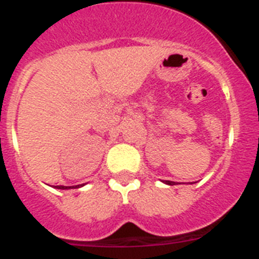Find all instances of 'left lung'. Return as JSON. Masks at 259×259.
<instances>
[{"label":"left lung","instance_id":"left-lung-1","mask_svg":"<svg viewBox=\"0 0 259 259\" xmlns=\"http://www.w3.org/2000/svg\"><path fill=\"white\" fill-rule=\"evenodd\" d=\"M163 183L167 185H176L175 182H170V180H163Z\"/></svg>","mask_w":259,"mask_h":259}]
</instances>
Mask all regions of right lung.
<instances>
[{"label":"right lung","mask_w":259,"mask_h":259,"mask_svg":"<svg viewBox=\"0 0 259 259\" xmlns=\"http://www.w3.org/2000/svg\"><path fill=\"white\" fill-rule=\"evenodd\" d=\"M80 187H83V185H72V187H65V185H56L54 188L57 189H74V188H80Z\"/></svg>","instance_id":"right-lung-1"}]
</instances>
